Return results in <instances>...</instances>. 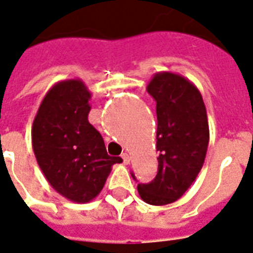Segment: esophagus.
I'll return each instance as SVG.
<instances>
[{
    "label": "esophagus",
    "mask_w": 253,
    "mask_h": 253,
    "mask_svg": "<svg viewBox=\"0 0 253 253\" xmlns=\"http://www.w3.org/2000/svg\"><path fill=\"white\" fill-rule=\"evenodd\" d=\"M121 158H123V160H124L125 165H129V163H130V156H129V154H126V152H124Z\"/></svg>",
    "instance_id": "obj_1"
}]
</instances>
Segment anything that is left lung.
Returning <instances> with one entry per match:
<instances>
[{
  "mask_svg": "<svg viewBox=\"0 0 253 253\" xmlns=\"http://www.w3.org/2000/svg\"><path fill=\"white\" fill-rule=\"evenodd\" d=\"M147 91L156 101L159 166L155 179L139 183L137 191L144 202L162 206L179 200L200 174L209 144V123L200 90L179 74H155Z\"/></svg>",
  "mask_w": 253,
  "mask_h": 253,
  "instance_id": "obj_1",
  "label": "left lung"
}]
</instances>
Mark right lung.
<instances>
[{
	"mask_svg": "<svg viewBox=\"0 0 253 253\" xmlns=\"http://www.w3.org/2000/svg\"><path fill=\"white\" fill-rule=\"evenodd\" d=\"M91 93L81 79L49 88L32 125V148L45 179L64 198L86 204L101 193L112 166L102 136L88 123Z\"/></svg>",
	"mask_w": 253,
	"mask_h": 253,
	"instance_id": "1",
	"label": "right lung"
}]
</instances>
